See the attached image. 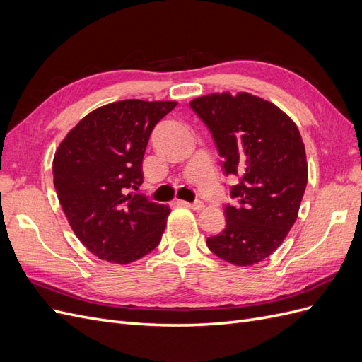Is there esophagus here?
<instances>
[{"label": "esophagus", "mask_w": 362, "mask_h": 362, "mask_svg": "<svg viewBox=\"0 0 362 362\" xmlns=\"http://www.w3.org/2000/svg\"><path fill=\"white\" fill-rule=\"evenodd\" d=\"M182 205L192 208V210H202L204 202L202 201H194V202H181Z\"/></svg>", "instance_id": "esophagus-1"}]
</instances>
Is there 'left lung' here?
<instances>
[{
	"label": "left lung",
	"instance_id": "1",
	"mask_svg": "<svg viewBox=\"0 0 362 362\" xmlns=\"http://www.w3.org/2000/svg\"><path fill=\"white\" fill-rule=\"evenodd\" d=\"M192 110L210 129L226 175H237L226 226L208 237L213 254L252 266L275 252L298 218L308 163L298 127L282 110L246 92L196 98Z\"/></svg>",
	"mask_w": 362,
	"mask_h": 362
}]
</instances>
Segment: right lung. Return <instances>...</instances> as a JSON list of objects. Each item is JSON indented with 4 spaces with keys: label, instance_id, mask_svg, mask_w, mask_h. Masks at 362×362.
<instances>
[{
    "label": "right lung",
    "instance_id": "right-lung-1",
    "mask_svg": "<svg viewBox=\"0 0 362 362\" xmlns=\"http://www.w3.org/2000/svg\"><path fill=\"white\" fill-rule=\"evenodd\" d=\"M175 101L125 100L96 108L60 144L54 187L75 235L100 259L128 264L161 242L170 208L139 193L152 129Z\"/></svg>",
    "mask_w": 362,
    "mask_h": 362
}]
</instances>
